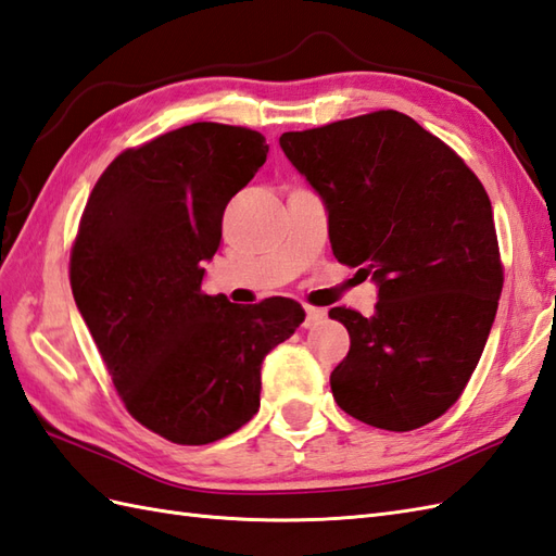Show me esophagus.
Instances as JSON below:
<instances>
[{"label": "esophagus", "mask_w": 556, "mask_h": 556, "mask_svg": "<svg viewBox=\"0 0 556 556\" xmlns=\"http://www.w3.org/2000/svg\"><path fill=\"white\" fill-rule=\"evenodd\" d=\"M304 314H306V318H304V325L306 328H311V325H316V323H320L325 316V308H316V306H304Z\"/></svg>", "instance_id": "34e87169"}]
</instances>
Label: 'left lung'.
I'll return each mask as SVG.
<instances>
[{
	"label": "left lung",
	"mask_w": 556,
	"mask_h": 556,
	"mask_svg": "<svg viewBox=\"0 0 556 556\" xmlns=\"http://www.w3.org/2000/svg\"><path fill=\"white\" fill-rule=\"evenodd\" d=\"M280 148L328 207L337 262L380 288L368 318L330 308L351 340L330 375L337 405L377 429L429 425L465 391L503 292L489 193L396 111L286 131Z\"/></svg>",
	"instance_id": "1"
}]
</instances>
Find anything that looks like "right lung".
I'll use <instances>...</instances> for the list:
<instances>
[{"label":"right lung","mask_w":556,"mask_h":556,"mask_svg":"<svg viewBox=\"0 0 556 556\" xmlns=\"http://www.w3.org/2000/svg\"><path fill=\"white\" fill-rule=\"evenodd\" d=\"M266 153L248 127L167 131L108 165L79 222L75 304L129 415L172 443L205 445L250 422L264 356L304 320L286 296L238 306L202 292L228 200Z\"/></svg>","instance_id":"right-lung-1"}]
</instances>
